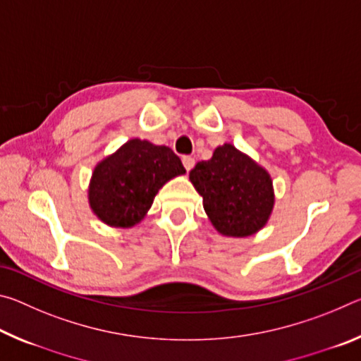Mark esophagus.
Listing matches in <instances>:
<instances>
[{
  "label": "esophagus",
  "instance_id": "esophagus-1",
  "mask_svg": "<svg viewBox=\"0 0 361 361\" xmlns=\"http://www.w3.org/2000/svg\"><path fill=\"white\" fill-rule=\"evenodd\" d=\"M194 164H195L194 157H191V156H185V157H183V166H185V169L188 170V172L194 167Z\"/></svg>",
  "mask_w": 361,
  "mask_h": 361
}]
</instances>
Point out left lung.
<instances>
[{
	"mask_svg": "<svg viewBox=\"0 0 361 361\" xmlns=\"http://www.w3.org/2000/svg\"><path fill=\"white\" fill-rule=\"evenodd\" d=\"M189 180L219 234L248 237L269 221L276 202L271 175L231 143L218 146L209 161L195 164Z\"/></svg>",
	"mask_w": 361,
	"mask_h": 361,
	"instance_id": "left-lung-1",
	"label": "left lung"
}]
</instances>
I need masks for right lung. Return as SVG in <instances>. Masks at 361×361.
Returning a JSON list of instances; mask_svg holds the SVG:
<instances>
[{
    "mask_svg": "<svg viewBox=\"0 0 361 361\" xmlns=\"http://www.w3.org/2000/svg\"><path fill=\"white\" fill-rule=\"evenodd\" d=\"M185 173L180 157L169 146L132 138L97 164L89 205L105 224L132 228L148 213L159 189Z\"/></svg>",
    "mask_w": 361,
    "mask_h": 361,
    "instance_id": "add662e5",
    "label": "right lung"
}]
</instances>
